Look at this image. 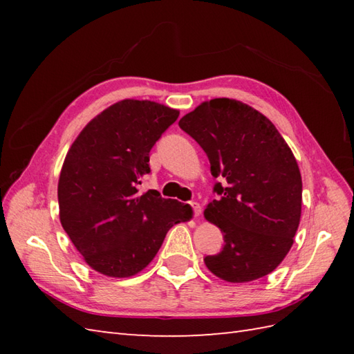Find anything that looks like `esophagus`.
Segmentation results:
<instances>
[{
	"label": "esophagus",
	"instance_id": "esophagus-1",
	"mask_svg": "<svg viewBox=\"0 0 354 354\" xmlns=\"http://www.w3.org/2000/svg\"><path fill=\"white\" fill-rule=\"evenodd\" d=\"M190 207L193 209V214L194 216H199L201 214V205L198 204V202H190Z\"/></svg>",
	"mask_w": 354,
	"mask_h": 354
}]
</instances>
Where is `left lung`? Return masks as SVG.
<instances>
[{
    "instance_id": "1",
    "label": "left lung",
    "mask_w": 354,
    "mask_h": 354,
    "mask_svg": "<svg viewBox=\"0 0 354 354\" xmlns=\"http://www.w3.org/2000/svg\"><path fill=\"white\" fill-rule=\"evenodd\" d=\"M179 127L204 149L219 196L207 221L223 232L207 268L230 283L272 272L293 243L301 217L303 183L295 156L277 127L259 111L231 99L199 104Z\"/></svg>"
}]
</instances>
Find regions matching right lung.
Listing matches in <instances>:
<instances>
[{
  "label": "right lung",
  "instance_id": "right-lung-1",
  "mask_svg": "<svg viewBox=\"0 0 354 354\" xmlns=\"http://www.w3.org/2000/svg\"><path fill=\"white\" fill-rule=\"evenodd\" d=\"M179 112L147 100L104 109L66 153L57 185L61 223L97 272L131 277L153 260L167 231L192 217L190 205L138 193L149 153Z\"/></svg>",
  "mask_w": 354,
  "mask_h": 354
}]
</instances>
